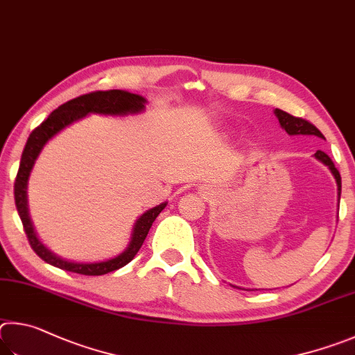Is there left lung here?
<instances>
[{
	"instance_id": "left-lung-1",
	"label": "left lung",
	"mask_w": 355,
	"mask_h": 355,
	"mask_svg": "<svg viewBox=\"0 0 355 355\" xmlns=\"http://www.w3.org/2000/svg\"><path fill=\"white\" fill-rule=\"evenodd\" d=\"M275 115L277 116L279 123H281V128L285 129V132H287L288 135H316V137H320V139H324V135H322L320 130L316 129L312 123H309L307 120H302V118H296V116L290 115V114H287V112H284L281 109H276ZM315 157L318 159L320 162H322V164H324L326 166H329V170H331V173L334 174L335 181H337V195H338V202H340L341 176H340L338 170L335 168L334 162L331 160V157H329L326 153L316 151Z\"/></svg>"
}]
</instances>
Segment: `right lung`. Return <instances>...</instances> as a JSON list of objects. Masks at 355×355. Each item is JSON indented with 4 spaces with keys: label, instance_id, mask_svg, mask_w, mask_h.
Listing matches in <instances>:
<instances>
[{
    "label": "right lung",
    "instance_id": "1",
    "mask_svg": "<svg viewBox=\"0 0 355 355\" xmlns=\"http://www.w3.org/2000/svg\"><path fill=\"white\" fill-rule=\"evenodd\" d=\"M146 103L148 101L143 96L135 95V93H129L126 90L93 92L89 93V95L78 96L71 99V101L59 105L58 109L51 112V115H49L39 128H35L33 132H31L26 141V146H24L21 154L20 168H18L14 185V196L18 215H20V220L23 223L24 232L28 235L29 245L35 251L37 256L42 260H45L46 263L65 271L79 272V275L101 276L120 270L121 266L128 265L130 260L135 257V254L139 252L143 241H145L149 232V229L153 226L154 220L157 218L162 210L166 207V201L146 210L145 214L137 218L132 227V234H130L129 245L121 254H118V256L107 260H101V262H74V260H67L58 256V254H54L51 250H48V248L42 243L39 237H37V232L34 231L33 221H31L29 216L26 190L31 171H33L37 157H39L42 149L45 148L46 143L51 140L54 135H58L60 130H64L73 123L83 120L84 116L90 114L110 116L141 114V112L145 110Z\"/></svg>",
    "mask_w": 355,
    "mask_h": 355
}]
</instances>
